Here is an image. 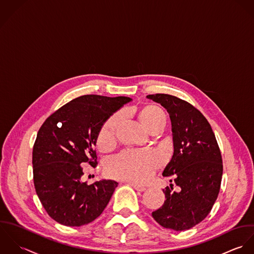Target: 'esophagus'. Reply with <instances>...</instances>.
Instances as JSON below:
<instances>
[{"label":"esophagus","instance_id":"1","mask_svg":"<svg viewBox=\"0 0 254 254\" xmlns=\"http://www.w3.org/2000/svg\"><path fill=\"white\" fill-rule=\"evenodd\" d=\"M130 186L135 190H137V191H144L146 189L144 188V187H140V186H138V185H134V184H130Z\"/></svg>","mask_w":254,"mask_h":254}]
</instances>
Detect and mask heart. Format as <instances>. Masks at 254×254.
Returning a JSON list of instances; mask_svg holds the SVG:
<instances>
[{
  "label": "heart",
  "mask_w": 254,
  "mask_h": 254,
  "mask_svg": "<svg viewBox=\"0 0 254 254\" xmlns=\"http://www.w3.org/2000/svg\"><path fill=\"white\" fill-rule=\"evenodd\" d=\"M138 119L153 132L165 126L166 113L159 106L148 104L138 111ZM122 120L123 115L116 113L102 125L96 138V145L102 152H108L115 147ZM162 162L161 156L152 150H127L111 159L105 166V173L115 180L141 185L152 178Z\"/></svg>",
  "instance_id": "heart-1"
}]
</instances>
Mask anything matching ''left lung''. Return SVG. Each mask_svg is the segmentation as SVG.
<instances>
[{"label":"left lung","instance_id":"8db88e82","mask_svg":"<svg viewBox=\"0 0 254 254\" xmlns=\"http://www.w3.org/2000/svg\"><path fill=\"white\" fill-rule=\"evenodd\" d=\"M147 98L160 103L169 113L174 154L163 176H173L180 192L167 187L166 200L152 212L155 221L166 229L186 231L203 221L216 201L222 181V156L206 118L190 103L169 94Z\"/></svg>","mask_w":254,"mask_h":254}]
</instances>
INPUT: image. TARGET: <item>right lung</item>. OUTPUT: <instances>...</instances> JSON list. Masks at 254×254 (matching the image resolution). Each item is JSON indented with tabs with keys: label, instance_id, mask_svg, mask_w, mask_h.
Listing matches in <instances>:
<instances>
[{
	"label": "right lung",
	"instance_id": "1",
	"mask_svg": "<svg viewBox=\"0 0 254 254\" xmlns=\"http://www.w3.org/2000/svg\"><path fill=\"white\" fill-rule=\"evenodd\" d=\"M129 97L83 95L49 116L33 145V182L48 215L59 224L80 227L101 215L118 183L80 181V164L96 167L94 146L102 125Z\"/></svg>",
	"mask_w": 254,
	"mask_h": 254
}]
</instances>
